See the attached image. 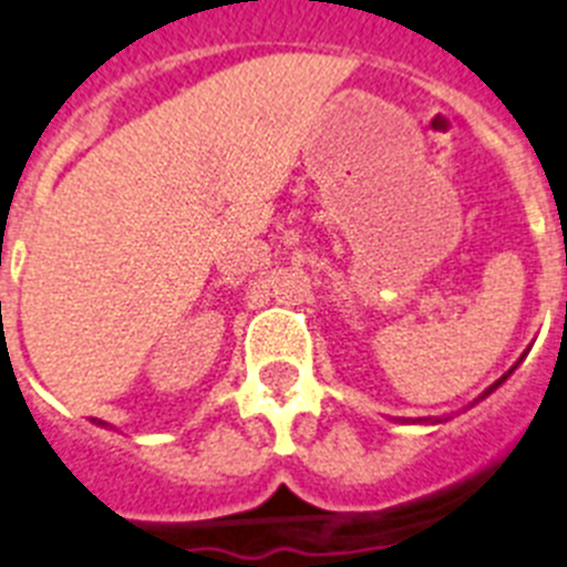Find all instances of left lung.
<instances>
[{"label":"left lung","mask_w":567,"mask_h":567,"mask_svg":"<svg viewBox=\"0 0 567 567\" xmlns=\"http://www.w3.org/2000/svg\"><path fill=\"white\" fill-rule=\"evenodd\" d=\"M525 355H527V352H522V358H525ZM522 358H519V361H516V364H514V367H511V370H507V372H505V375H502V379H499V381H493V384H491V386H487L485 393L478 395V399H476V401H473V404H478V401H482V399H487V395H491V393H493V390H499V386H502V384H505V381H507V379H511V375H514V370H516V367H519V364H522ZM473 404H471V408H473ZM442 422H447V419H419V422H410V424H442Z\"/></svg>","instance_id":"1"}]
</instances>
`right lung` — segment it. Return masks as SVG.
Wrapping results in <instances>:
<instances>
[{"instance_id":"1","label":"right lung","mask_w":567,"mask_h":567,"mask_svg":"<svg viewBox=\"0 0 567 567\" xmlns=\"http://www.w3.org/2000/svg\"><path fill=\"white\" fill-rule=\"evenodd\" d=\"M94 424H100V427H105V422H100V419H91Z\"/></svg>"}]
</instances>
